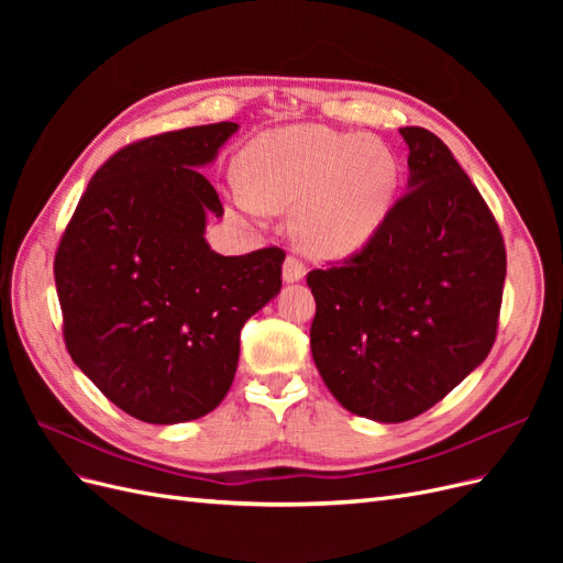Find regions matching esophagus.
Wrapping results in <instances>:
<instances>
[{"instance_id":"esophagus-1","label":"esophagus","mask_w":563,"mask_h":563,"mask_svg":"<svg viewBox=\"0 0 563 563\" xmlns=\"http://www.w3.org/2000/svg\"><path fill=\"white\" fill-rule=\"evenodd\" d=\"M305 263L298 261L296 255H288L286 263H284V282L286 284H294V282H300L305 277Z\"/></svg>"}]
</instances>
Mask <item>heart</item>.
Wrapping results in <instances>:
<instances>
[{
    "mask_svg": "<svg viewBox=\"0 0 563 563\" xmlns=\"http://www.w3.org/2000/svg\"><path fill=\"white\" fill-rule=\"evenodd\" d=\"M232 197L246 213L288 211L305 251L347 258L380 232L395 207L401 166L376 139L319 124L272 129L244 152Z\"/></svg>",
    "mask_w": 563,
    "mask_h": 563,
    "instance_id": "b5f03b06",
    "label": "heart"
}]
</instances>
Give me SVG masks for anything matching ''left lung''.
I'll return each instance as SVG.
<instances>
[{
	"mask_svg": "<svg viewBox=\"0 0 563 563\" xmlns=\"http://www.w3.org/2000/svg\"><path fill=\"white\" fill-rule=\"evenodd\" d=\"M408 192L343 265L312 269V360L350 413L404 422L479 366L496 340L505 244L479 190L428 129H399Z\"/></svg>",
	"mask_w": 563,
	"mask_h": 563,
	"instance_id": "8db88e82",
	"label": "left lung"
}]
</instances>
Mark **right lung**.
Wrapping results in <instances>:
<instances>
[{"label": "right lung", "mask_w": 563, "mask_h": 563, "mask_svg": "<svg viewBox=\"0 0 563 563\" xmlns=\"http://www.w3.org/2000/svg\"><path fill=\"white\" fill-rule=\"evenodd\" d=\"M236 129L190 126L119 150L56 251L67 352L143 422L211 413L234 380L242 327L282 288V249L220 255L203 236L223 203L199 168Z\"/></svg>", "instance_id": "add662e5"}]
</instances>
